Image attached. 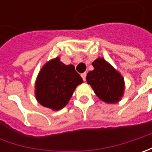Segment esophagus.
Wrapping results in <instances>:
<instances>
[{
    "mask_svg": "<svg viewBox=\"0 0 152 152\" xmlns=\"http://www.w3.org/2000/svg\"><path fill=\"white\" fill-rule=\"evenodd\" d=\"M81 77H82V79L84 81H85V79H86V73H81Z\"/></svg>",
    "mask_w": 152,
    "mask_h": 152,
    "instance_id": "1",
    "label": "esophagus"
}]
</instances>
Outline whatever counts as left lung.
<instances>
[{
	"mask_svg": "<svg viewBox=\"0 0 152 152\" xmlns=\"http://www.w3.org/2000/svg\"><path fill=\"white\" fill-rule=\"evenodd\" d=\"M94 69L87 73L86 81L98 98L108 104H115L124 96L125 83L122 74L108 61L98 57L92 62Z\"/></svg>",
	"mask_w": 152,
	"mask_h": 152,
	"instance_id": "8db88e82",
	"label": "left lung"
}]
</instances>
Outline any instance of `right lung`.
Listing matches in <instances>:
<instances>
[{
    "instance_id": "obj_1",
    "label": "right lung",
    "mask_w": 152,
    "mask_h": 152,
    "mask_svg": "<svg viewBox=\"0 0 152 152\" xmlns=\"http://www.w3.org/2000/svg\"><path fill=\"white\" fill-rule=\"evenodd\" d=\"M82 83L83 79L74 66L65 65L57 56L45 63L39 70L34 96L41 106L58 111L67 105L76 87Z\"/></svg>"
}]
</instances>
